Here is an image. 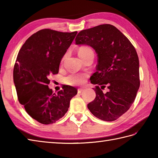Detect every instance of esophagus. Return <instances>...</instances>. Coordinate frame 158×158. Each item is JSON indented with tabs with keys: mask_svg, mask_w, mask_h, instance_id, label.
Here are the masks:
<instances>
[{
	"mask_svg": "<svg viewBox=\"0 0 158 158\" xmlns=\"http://www.w3.org/2000/svg\"><path fill=\"white\" fill-rule=\"evenodd\" d=\"M83 90H84V89H83V88H79V89H77V92H78L79 94H80V93H81L83 91Z\"/></svg>",
	"mask_w": 158,
	"mask_h": 158,
	"instance_id": "esophagus-1",
	"label": "esophagus"
}]
</instances>
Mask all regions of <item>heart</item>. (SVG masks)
Masks as SVG:
<instances>
[{
    "label": "heart",
    "mask_w": 158,
    "mask_h": 158,
    "mask_svg": "<svg viewBox=\"0 0 158 158\" xmlns=\"http://www.w3.org/2000/svg\"><path fill=\"white\" fill-rule=\"evenodd\" d=\"M90 53H94L93 50L89 47L84 46L79 48L78 51V55L82 60ZM86 75L84 74H76L73 73L66 77L65 81L70 85H79L83 83L85 81Z\"/></svg>",
    "instance_id": "obj_1"
}]
</instances>
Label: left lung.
<instances>
[{"instance_id":"left-lung-1","label":"left lung","mask_w":158,"mask_h":158,"mask_svg":"<svg viewBox=\"0 0 158 158\" xmlns=\"http://www.w3.org/2000/svg\"><path fill=\"white\" fill-rule=\"evenodd\" d=\"M75 44L89 45L95 50L98 64L90 81L102 89H109L105 94L96 86V98L88 105V109L101 120H116L130 108L139 89V60L135 48L110 24L81 31Z\"/></svg>"}]
</instances>
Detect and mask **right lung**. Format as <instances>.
<instances>
[{
    "label": "right lung",
    "mask_w": 158,
    "mask_h": 158,
    "mask_svg": "<svg viewBox=\"0 0 158 158\" xmlns=\"http://www.w3.org/2000/svg\"><path fill=\"white\" fill-rule=\"evenodd\" d=\"M77 33L41 30L26 40L18 53L13 69L18 100L39 123L47 125L62 118L77 94L69 85L55 94L48 85L49 77L58 73L61 60Z\"/></svg>",
    "instance_id": "add662e5"
}]
</instances>
